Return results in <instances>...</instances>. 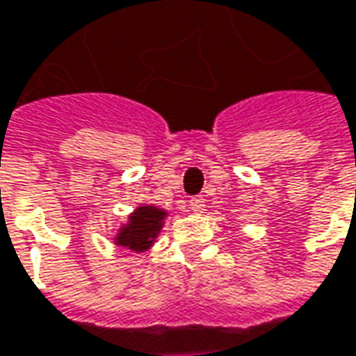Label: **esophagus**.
Here are the masks:
<instances>
[{"label": "esophagus", "mask_w": 356, "mask_h": 356, "mask_svg": "<svg viewBox=\"0 0 356 356\" xmlns=\"http://www.w3.org/2000/svg\"><path fill=\"white\" fill-rule=\"evenodd\" d=\"M204 202H207V200H204L202 197H193L191 200H188V209L198 214V212H202V210H204V207H207Z\"/></svg>", "instance_id": "1"}]
</instances>
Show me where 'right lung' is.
<instances>
[{"label":"right lung","instance_id":"1","mask_svg":"<svg viewBox=\"0 0 356 356\" xmlns=\"http://www.w3.org/2000/svg\"><path fill=\"white\" fill-rule=\"evenodd\" d=\"M168 216V212L158 207H138L130 216L128 222L118 229L115 243L120 248H127L134 253H142L154 245V241L158 238V234L163 228V220Z\"/></svg>","mask_w":356,"mask_h":356}]
</instances>
